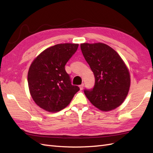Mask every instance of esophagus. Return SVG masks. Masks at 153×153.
Masks as SVG:
<instances>
[{"label": "esophagus", "instance_id": "obj_1", "mask_svg": "<svg viewBox=\"0 0 153 153\" xmlns=\"http://www.w3.org/2000/svg\"><path fill=\"white\" fill-rule=\"evenodd\" d=\"M83 86H84V84L83 83H82V85H80L79 87V88H80V89L82 90V89H83Z\"/></svg>", "mask_w": 153, "mask_h": 153}]
</instances>
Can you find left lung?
I'll use <instances>...</instances> for the list:
<instances>
[{
  "label": "left lung",
  "instance_id": "obj_1",
  "mask_svg": "<svg viewBox=\"0 0 153 153\" xmlns=\"http://www.w3.org/2000/svg\"><path fill=\"white\" fill-rule=\"evenodd\" d=\"M81 50L95 78L93 88L84 90L87 98L105 112L121 105L130 87V75L122 58L101 43H82Z\"/></svg>",
  "mask_w": 153,
  "mask_h": 153
}]
</instances>
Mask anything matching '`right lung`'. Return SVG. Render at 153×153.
<instances>
[{
	"label": "right lung",
	"instance_id": "1",
	"mask_svg": "<svg viewBox=\"0 0 153 153\" xmlns=\"http://www.w3.org/2000/svg\"><path fill=\"white\" fill-rule=\"evenodd\" d=\"M78 44H58L45 49L31 63L27 75L31 96L48 112L66 107L79 88L71 85L65 65L76 53Z\"/></svg>",
	"mask_w": 153,
	"mask_h": 153
}]
</instances>
